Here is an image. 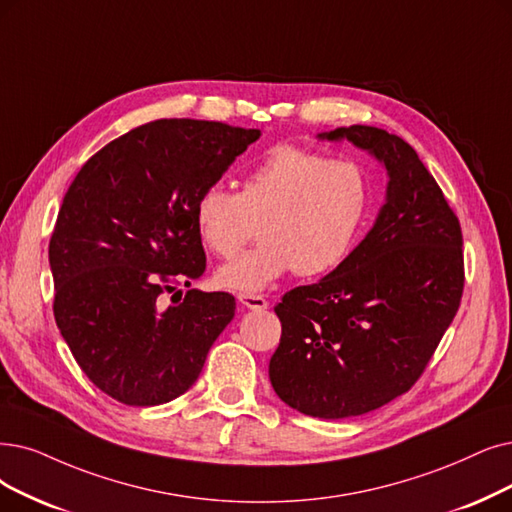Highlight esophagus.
I'll return each instance as SVG.
<instances>
[{
  "instance_id": "1",
  "label": "esophagus",
  "mask_w": 512,
  "mask_h": 512,
  "mask_svg": "<svg viewBox=\"0 0 512 512\" xmlns=\"http://www.w3.org/2000/svg\"><path fill=\"white\" fill-rule=\"evenodd\" d=\"M237 300L245 306V309H250V311H264L269 306V302L258 294H239Z\"/></svg>"
}]
</instances>
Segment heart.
<instances>
[{
    "mask_svg": "<svg viewBox=\"0 0 512 512\" xmlns=\"http://www.w3.org/2000/svg\"><path fill=\"white\" fill-rule=\"evenodd\" d=\"M372 182L355 161L296 145H277L243 176L195 199V229L206 248L233 258L260 224V243L218 271L222 288L254 294L296 271L319 277L351 256L370 214Z\"/></svg>",
    "mask_w": 512,
    "mask_h": 512,
    "instance_id": "obj_1",
    "label": "heart"
}]
</instances>
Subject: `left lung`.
Wrapping results in <instances>:
<instances>
[{"label": "left lung", "mask_w": 512, "mask_h": 512, "mask_svg": "<svg viewBox=\"0 0 512 512\" xmlns=\"http://www.w3.org/2000/svg\"><path fill=\"white\" fill-rule=\"evenodd\" d=\"M388 176L374 227L336 271L275 306L281 340L269 363L294 410L340 420L410 391L454 321L464 288L462 231L407 142L372 126L336 128Z\"/></svg>", "instance_id": "obj_1"}]
</instances>
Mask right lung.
<instances>
[{
  "mask_svg": "<svg viewBox=\"0 0 512 512\" xmlns=\"http://www.w3.org/2000/svg\"><path fill=\"white\" fill-rule=\"evenodd\" d=\"M258 138L220 121L157 119L102 147L71 182L48 252L54 319L84 374L119 403L187 393L235 317L227 292L193 288L172 305L162 294L206 271L195 199Z\"/></svg>",
  "mask_w": 512,
  "mask_h": 512,
  "instance_id": "1",
  "label": "right lung"
}]
</instances>
